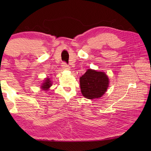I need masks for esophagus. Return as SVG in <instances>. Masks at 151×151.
I'll list each match as a JSON object with an SVG mask.
<instances>
[{
    "label": "esophagus",
    "instance_id": "34e87169",
    "mask_svg": "<svg viewBox=\"0 0 151 151\" xmlns=\"http://www.w3.org/2000/svg\"><path fill=\"white\" fill-rule=\"evenodd\" d=\"M62 68L64 69H69V65H67V63L65 62H63L62 63Z\"/></svg>",
    "mask_w": 151,
    "mask_h": 151
}]
</instances>
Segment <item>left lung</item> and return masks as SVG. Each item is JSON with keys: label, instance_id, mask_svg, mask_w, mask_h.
Listing matches in <instances>:
<instances>
[{"label": "left lung", "instance_id": "left-lung-1", "mask_svg": "<svg viewBox=\"0 0 151 151\" xmlns=\"http://www.w3.org/2000/svg\"><path fill=\"white\" fill-rule=\"evenodd\" d=\"M108 84L107 75L95 70L88 69L80 78L82 93L84 97L89 99L102 97L106 91Z\"/></svg>", "mask_w": 151, "mask_h": 151}]
</instances>
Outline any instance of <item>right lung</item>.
I'll return each instance as SVG.
<instances>
[{"mask_svg":"<svg viewBox=\"0 0 151 151\" xmlns=\"http://www.w3.org/2000/svg\"><path fill=\"white\" fill-rule=\"evenodd\" d=\"M51 85H52V83L50 81V78H47L45 81V83H43L42 86H41V88L44 89H47L50 87Z\"/></svg>","mask_w":151,"mask_h":151,"instance_id":"obj_1","label":"right lung"}]
</instances>
